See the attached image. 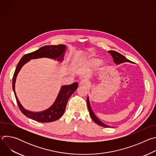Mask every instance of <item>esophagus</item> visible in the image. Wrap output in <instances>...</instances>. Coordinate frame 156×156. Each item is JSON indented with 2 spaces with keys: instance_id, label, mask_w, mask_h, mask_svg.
Instances as JSON below:
<instances>
[{
  "instance_id": "esophagus-1",
  "label": "esophagus",
  "mask_w": 156,
  "mask_h": 156,
  "mask_svg": "<svg viewBox=\"0 0 156 156\" xmlns=\"http://www.w3.org/2000/svg\"><path fill=\"white\" fill-rule=\"evenodd\" d=\"M80 85L82 86H86V87H89L90 85V83H89L88 81L86 80H83L82 81H80Z\"/></svg>"
}]
</instances>
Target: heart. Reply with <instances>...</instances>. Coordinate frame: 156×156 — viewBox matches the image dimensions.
Instances as JSON below:
<instances>
[{"label":"heart","instance_id":"heart-1","mask_svg":"<svg viewBox=\"0 0 156 156\" xmlns=\"http://www.w3.org/2000/svg\"><path fill=\"white\" fill-rule=\"evenodd\" d=\"M101 60L97 58H92L88 60L87 64L88 65L91 66V67H95L96 66L99 64Z\"/></svg>","mask_w":156,"mask_h":156}]
</instances>
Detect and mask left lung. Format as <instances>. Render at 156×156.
I'll return each instance as SVG.
<instances>
[{
    "label": "left lung",
    "instance_id": "1",
    "mask_svg": "<svg viewBox=\"0 0 156 156\" xmlns=\"http://www.w3.org/2000/svg\"><path fill=\"white\" fill-rule=\"evenodd\" d=\"M110 54L113 57V59H114V62L116 63V64H120V63H123V62H131L132 63L131 61L129 60L128 59L126 58V57L125 56H123V55H122L121 54L116 52V51H108ZM87 108H88V110H89V112H90V115L92 119V120L95 122L97 124H98L100 126H104V127H106V128H108V127H110V126H108L104 123H103L102 122H101L97 117L95 115V114H94V112H93V110L91 108V106H90V101H89V98L87 97Z\"/></svg>",
    "mask_w": 156,
    "mask_h": 156
}]
</instances>
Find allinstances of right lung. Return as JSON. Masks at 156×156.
<instances>
[{
  "label": "right lung",
  "instance_id": "right-lung-1",
  "mask_svg": "<svg viewBox=\"0 0 156 156\" xmlns=\"http://www.w3.org/2000/svg\"><path fill=\"white\" fill-rule=\"evenodd\" d=\"M65 49V46L63 45V44H58L57 46H44L36 51L25 54L18 62L13 74L12 86L19 108L20 109L21 112L27 117L39 122L47 123L59 119L63 114L69 99L78 87V83H74L70 85L63 86L54 104L48 109L42 111L41 112H30L22 107L15 93V84L16 78L19 71L23 65L31 59L42 57H48L54 59L57 58L58 60H62Z\"/></svg>",
  "mask_w": 156,
  "mask_h": 156
}]
</instances>
